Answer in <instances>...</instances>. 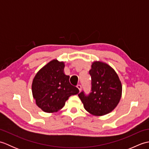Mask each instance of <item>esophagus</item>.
I'll return each mask as SVG.
<instances>
[{
	"label": "esophagus",
	"instance_id": "esophagus-1",
	"mask_svg": "<svg viewBox=\"0 0 149 149\" xmlns=\"http://www.w3.org/2000/svg\"><path fill=\"white\" fill-rule=\"evenodd\" d=\"M77 88L79 89V91H81V89H82L81 85V84H77Z\"/></svg>",
	"mask_w": 149,
	"mask_h": 149
}]
</instances>
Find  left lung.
Returning a JSON list of instances; mask_svg holds the SVG:
<instances>
[{"label": "left lung", "instance_id": "left-lung-1", "mask_svg": "<svg viewBox=\"0 0 149 149\" xmlns=\"http://www.w3.org/2000/svg\"><path fill=\"white\" fill-rule=\"evenodd\" d=\"M91 78V92L78 95L84 109L91 115L102 116L110 113L118 105L122 86L116 72L106 63L95 61L89 72Z\"/></svg>", "mask_w": 149, "mask_h": 149}]
</instances>
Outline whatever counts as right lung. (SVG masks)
Returning <instances> with one entry per match:
<instances>
[{"label":"right lung","instance_id":"obj_1","mask_svg":"<svg viewBox=\"0 0 149 149\" xmlns=\"http://www.w3.org/2000/svg\"><path fill=\"white\" fill-rule=\"evenodd\" d=\"M64 67V63L54 59L40 70L33 81L32 92L36 105L46 113L58 111L69 97L79 92L70 83Z\"/></svg>","mask_w":149,"mask_h":149}]
</instances>
